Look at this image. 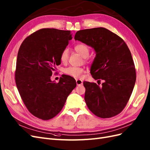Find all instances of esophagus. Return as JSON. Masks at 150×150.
Wrapping results in <instances>:
<instances>
[{
    "instance_id": "esophagus-1",
    "label": "esophagus",
    "mask_w": 150,
    "mask_h": 150,
    "mask_svg": "<svg viewBox=\"0 0 150 150\" xmlns=\"http://www.w3.org/2000/svg\"><path fill=\"white\" fill-rule=\"evenodd\" d=\"M76 83L77 85H82L83 84V81L80 79H77L76 80Z\"/></svg>"
}]
</instances>
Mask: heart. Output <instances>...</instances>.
Wrapping results in <instances>:
<instances>
[{
	"mask_svg": "<svg viewBox=\"0 0 150 150\" xmlns=\"http://www.w3.org/2000/svg\"><path fill=\"white\" fill-rule=\"evenodd\" d=\"M74 50L76 52L79 53L83 58L87 57L90 53L88 46L84 43H79L75 45L74 46ZM68 58H69V53H68V50H63L59 55V59H60L61 62L63 63H66L68 60ZM84 71V68L76 67H70L65 68L64 70L65 74L74 78H80Z\"/></svg>",
	"mask_w": 150,
	"mask_h": 150,
	"instance_id": "b5f03b06",
	"label": "heart"
}]
</instances>
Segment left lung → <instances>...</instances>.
Segmentation results:
<instances>
[{
    "mask_svg": "<svg viewBox=\"0 0 150 150\" xmlns=\"http://www.w3.org/2000/svg\"><path fill=\"white\" fill-rule=\"evenodd\" d=\"M75 40L95 50L91 74L100 83L84 82L85 101L89 110L101 118H110L125 109L134 87L136 74L131 51L116 34L104 28L80 30Z\"/></svg>",
    "mask_w": 150,
    "mask_h": 150,
    "instance_id": "obj_1",
    "label": "left lung"
}]
</instances>
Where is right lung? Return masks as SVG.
Wrapping results in <instances>:
<instances>
[{"label": "right lung", "mask_w": 150, "mask_h": 150, "mask_svg": "<svg viewBox=\"0 0 150 150\" xmlns=\"http://www.w3.org/2000/svg\"><path fill=\"white\" fill-rule=\"evenodd\" d=\"M70 31L44 28L21 44L16 62L15 80L24 105L34 116L46 121L60 112L75 80L64 75L58 83L51 76L61 63L59 55L71 40Z\"/></svg>", "instance_id": "right-lung-1"}]
</instances>
